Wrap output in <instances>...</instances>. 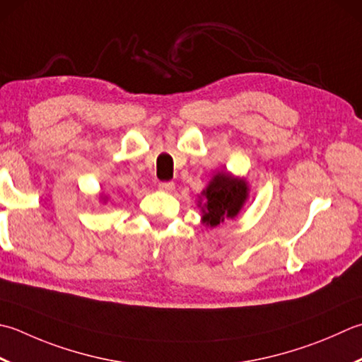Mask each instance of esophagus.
<instances>
[{
    "mask_svg": "<svg viewBox=\"0 0 362 362\" xmlns=\"http://www.w3.org/2000/svg\"><path fill=\"white\" fill-rule=\"evenodd\" d=\"M158 188L161 191H165V193H173L175 185H174V182H161L160 185H158Z\"/></svg>",
    "mask_w": 362,
    "mask_h": 362,
    "instance_id": "obj_1",
    "label": "esophagus"
}]
</instances>
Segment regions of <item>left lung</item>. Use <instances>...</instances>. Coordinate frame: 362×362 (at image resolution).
Masks as SVG:
<instances>
[{
	"instance_id": "left-lung-1",
	"label": "left lung",
	"mask_w": 362,
	"mask_h": 362,
	"mask_svg": "<svg viewBox=\"0 0 362 362\" xmlns=\"http://www.w3.org/2000/svg\"><path fill=\"white\" fill-rule=\"evenodd\" d=\"M197 197V207L202 214L201 223L207 228H216L226 219L238 216L250 199V183L246 177L233 175L229 171H218Z\"/></svg>"
}]
</instances>
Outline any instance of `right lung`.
Here are the masks:
<instances>
[{
	"instance_id": "obj_1",
	"label": "right lung",
	"mask_w": 362,
	"mask_h": 362,
	"mask_svg": "<svg viewBox=\"0 0 362 362\" xmlns=\"http://www.w3.org/2000/svg\"><path fill=\"white\" fill-rule=\"evenodd\" d=\"M100 201H103V202H106V197H105V196H102V194H100Z\"/></svg>"
}]
</instances>
